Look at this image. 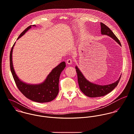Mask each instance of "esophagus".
Here are the masks:
<instances>
[{"instance_id":"esophagus-1","label":"esophagus","mask_w":134,"mask_h":134,"mask_svg":"<svg viewBox=\"0 0 134 134\" xmlns=\"http://www.w3.org/2000/svg\"><path fill=\"white\" fill-rule=\"evenodd\" d=\"M67 64H68V65H71L72 64V60L71 58H69V59H68L67 60V62H66Z\"/></svg>"}]
</instances>
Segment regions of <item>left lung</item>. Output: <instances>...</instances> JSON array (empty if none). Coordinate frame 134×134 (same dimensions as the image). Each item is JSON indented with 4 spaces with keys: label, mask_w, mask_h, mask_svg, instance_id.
I'll list each match as a JSON object with an SVG mask.
<instances>
[{
    "label": "left lung",
    "mask_w": 134,
    "mask_h": 134,
    "mask_svg": "<svg viewBox=\"0 0 134 134\" xmlns=\"http://www.w3.org/2000/svg\"><path fill=\"white\" fill-rule=\"evenodd\" d=\"M100 25L101 34L102 35H107L110 37L113 40H114L120 46H121V44L119 40L113 34L112 30H110L109 27H107L105 24H103V23H100ZM75 67L77 73L78 81L80 89L84 95L90 97H101L107 95L112 90H113V89L118 85L121 77V75L118 80L111 84L104 85H99L93 83L87 80L84 76L78 66H76Z\"/></svg>",
    "instance_id": "left-lung-1"
}]
</instances>
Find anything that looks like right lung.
<instances>
[{"label": "right lung", "instance_id": "right-lung-1", "mask_svg": "<svg viewBox=\"0 0 134 134\" xmlns=\"http://www.w3.org/2000/svg\"><path fill=\"white\" fill-rule=\"evenodd\" d=\"M31 27H36L35 25L26 28L19 36L17 40L23 36ZM14 43L10 54V69L13 79L20 91L29 99L40 103H48L54 100L59 92V79L61 72L66 67L65 62L60 63L53 68L48 75L46 79L39 84H29L21 80L16 75L12 62V52Z\"/></svg>", "mask_w": 134, "mask_h": 134}]
</instances>
